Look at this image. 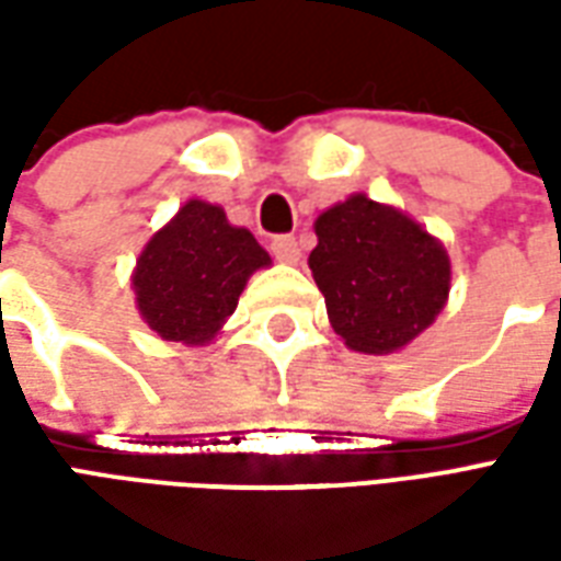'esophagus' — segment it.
<instances>
[{"mask_svg":"<svg viewBox=\"0 0 561 561\" xmlns=\"http://www.w3.org/2000/svg\"><path fill=\"white\" fill-rule=\"evenodd\" d=\"M270 252L285 261V264H297V257H300V245L294 240L291 233H279V237H273L270 240Z\"/></svg>","mask_w":561,"mask_h":561,"instance_id":"1","label":"esophagus"}]
</instances>
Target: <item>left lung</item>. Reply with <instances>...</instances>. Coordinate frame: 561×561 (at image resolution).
Masks as SVG:
<instances>
[{
  "instance_id": "8db88e82",
  "label": "left lung",
  "mask_w": 561,
  "mask_h": 561,
  "mask_svg": "<svg viewBox=\"0 0 561 561\" xmlns=\"http://www.w3.org/2000/svg\"><path fill=\"white\" fill-rule=\"evenodd\" d=\"M309 270L348 348L388 354L430 328L450 291L445 245L400 209L352 195L316 221Z\"/></svg>"
}]
</instances>
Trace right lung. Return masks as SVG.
<instances>
[{"mask_svg":"<svg viewBox=\"0 0 561 561\" xmlns=\"http://www.w3.org/2000/svg\"><path fill=\"white\" fill-rule=\"evenodd\" d=\"M267 264V252L245 228H233L225 209L188 201L140 252L131 285L140 316L161 340L201 345L237 309L245 279Z\"/></svg>","mask_w":561,"mask_h":561,"instance_id":"obj_1","label":"right lung"}]
</instances>
